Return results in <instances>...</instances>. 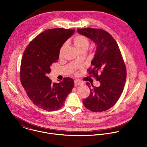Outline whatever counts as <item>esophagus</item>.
<instances>
[{"label": "esophagus", "mask_w": 147, "mask_h": 147, "mask_svg": "<svg viewBox=\"0 0 147 147\" xmlns=\"http://www.w3.org/2000/svg\"><path fill=\"white\" fill-rule=\"evenodd\" d=\"M74 84H75L76 85H82V83L81 81H78V80H76L74 81Z\"/></svg>", "instance_id": "esophagus-1"}]
</instances>
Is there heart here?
I'll list each match as a JSON object with an SVG mask.
<instances>
[{"label":"heart","instance_id":"b5f03b06","mask_svg":"<svg viewBox=\"0 0 147 147\" xmlns=\"http://www.w3.org/2000/svg\"><path fill=\"white\" fill-rule=\"evenodd\" d=\"M74 45L76 46V48L80 51L84 49L88 48L89 46V40L87 39V38L85 37V36L81 35H78L74 38ZM64 47H65V45H63L61 47V49L59 50V55L60 56H61L63 53Z\"/></svg>","mask_w":147,"mask_h":147}]
</instances>
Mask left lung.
Masks as SVG:
<instances>
[{
  "instance_id": "left-lung-1",
  "label": "left lung",
  "mask_w": 147,
  "mask_h": 147,
  "mask_svg": "<svg viewBox=\"0 0 147 147\" xmlns=\"http://www.w3.org/2000/svg\"><path fill=\"white\" fill-rule=\"evenodd\" d=\"M77 31L93 40L97 47L92 67L88 69L100 83L91 87L90 93L83 100L84 106L92 112H103L112 108L120 97L126 81V67L119 47L113 36L102 29L78 28Z\"/></svg>"
}]
</instances>
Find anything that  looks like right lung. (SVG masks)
Returning <instances> with one entry per match:
<instances>
[{"instance_id":"add662e5","label":"right lung","mask_w":147,"mask_h":147,"mask_svg":"<svg viewBox=\"0 0 147 147\" xmlns=\"http://www.w3.org/2000/svg\"><path fill=\"white\" fill-rule=\"evenodd\" d=\"M74 30L48 29L34 38L25 49L20 65V81L34 105L45 111L61 108L74 85V80L64 78L53 83L47 76L52 63L57 62L59 50Z\"/></svg>"}]
</instances>
